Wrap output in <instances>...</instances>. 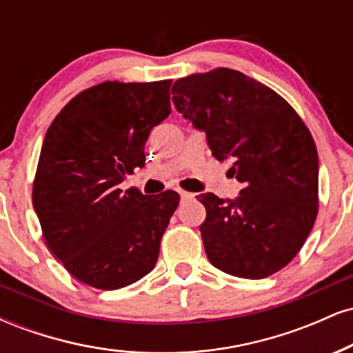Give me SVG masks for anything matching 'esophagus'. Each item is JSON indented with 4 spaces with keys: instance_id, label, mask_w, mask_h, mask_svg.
Segmentation results:
<instances>
[{
    "instance_id": "esophagus-1",
    "label": "esophagus",
    "mask_w": 353,
    "mask_h": 353,
    "mask_svg": "<svg viewBox=\"0 0 353 353\" xmlns=\"http://www.w3.org/2000/svg\"><path fill=\"white\" fill-rule=\"evenodd\" d=\"M179 194H181V199H182V201H190V199H194V194H192V192H188V190H179Z\"/></svg>"
}]
</instances>
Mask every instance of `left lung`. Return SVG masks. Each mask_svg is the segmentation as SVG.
I'll return each instance as SVG.
<instances>
[{
	"label": "left lung",
	"instance_id": "left-lung-1",
	"mask_svg": "<svg viewBox=\"0 0 353 353\" xmlns=\"http://www.w3.org/2000/svg\"><path fill=\"white\" fill-rule=\"evenodd\" d=\"M185 119L208 134L212 156L230 159L244 184L236 201L201 194V236L210 264L264 279L302 249L319 212V156L302 117L274 89L241 71L216 68L172 86Z\"/></svg>",
	"mask_w": 353,
	"mask_h": 353
}]
</instances>
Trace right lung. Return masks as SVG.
Returning <instances> with one entry per match:
<instances>
[{
    "label": "right lung",
    "instance_id": "obj_1",
    "mask_svg": "<svg viewBox=\"0 0 353 353\" xmlns=\"http://www.w3.org/2000/svg\"><path fill=\"white\" fill-rule=\"evenodd\" d=\"M171 79L104 81L84 89L52 119L33 182L48 249L76 281L101 290L131 285L159 257L179 194L154 197L119 182L144 168L154 125L171 114Z\"/></svg>",
    "mask_w": 353,
    "mask_h": 353
}]
</instances>
